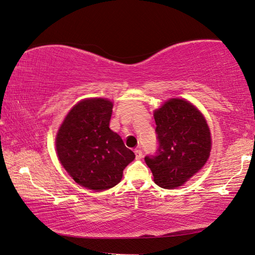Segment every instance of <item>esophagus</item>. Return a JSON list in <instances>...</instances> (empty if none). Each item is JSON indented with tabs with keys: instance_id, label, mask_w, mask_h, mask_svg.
Here are the masks:
<instances>
[{
	"instance_id": "34e87169",
	"label": "esophagus",
	"mask_w": 255,
	"mask_h": 255,
	"mask_svg": "<svg viewBox=\"0 0 255 255\" xmlns=\"http://www.w3.org/2000/svg\"><path fill=\"white\" fill-rule=\"evenodd\" d=\"M134 154H136V159H141L142 158V151L140 149L134 150Z\"/></svg>"
}]
</instances>
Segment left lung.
I'll list each match as a JSON object with an SVG mask.
<instances>
[{
	"instance_id": "left-lung-1",
	"label": "left lung",
	"mask_w": 255,
	"mask_h": 255,
	"mask_svg": "<svg viewBox=\"0 0 255 255\" xmlns=\"http://www.w3.org/2000/svg\"><path fill=\"white\" fill-rule=\"evenodd\" d=\"M158 148L144 161L156 185L175 188L197 173L209 158L211 138L203 114L191 103L171 99L154 112Z\"/></svg>"
}]
</instances>
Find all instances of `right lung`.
I'll list each match as a JSON object with an SVG mask.
<instances>
[{"mask_svg": "<svg viewBox=\"0 0 255 255\" xmlns=\"http://www.w3.org/2000/svg\"><path fill=\"white\" fill-rule=\"evenodd\" d=\"M112 112L111 101L84 100L69 112L57 134L61 164L75 182L93 191L117 185L134 159L121 136L110 129Z\"/></svg>", "mask_w": 255, "mask_h": 255, "instance_id": "right-lung-1", "label": "right lung"}]
</instances>
